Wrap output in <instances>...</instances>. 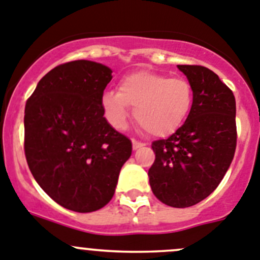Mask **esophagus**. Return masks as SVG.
<instances>
[{"label": "esophagus", "instance_id": "34e87169", "mask_svg": "<svg viewBox=\"0 0 260 260\" xmlns=\"http://www.w3.org/2000/svg\"><path fill=\"white\" fill-rule=\"evenodd\" d=\"M132 146H133V150H138V149H141V147H144L145 144H142V142H138V141H136V140H133Z\"/></svg>", "mask_w": 260, "mask_h": 260}]
</instances>
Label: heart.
Listing matches in <instances>:
<instances>
[{"instance_id": "obj_1", "label": "heart", "mask_w": 260, "mask_h": 260, "mask_svg": "<svg viewBox=\"0 0 260 260\" xmlns=\"http://www.w3.org/2000/svg\"><path fill=\"white\" fill-rule=\"evenodd\" d=\"M191 83L183 77L140 70L124 75L119 91H106L101 99L104 113L114 128L122 129L129 118V106L142 127L156 137L178 129L192 106Z\"/></svg>"}]
</instances>
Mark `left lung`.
Segmentation results:
<instances>
[{
  "instance_id": "1",
  "label": "left lung",
  "mask_w": 260,
  "mask_h": 260,
  "mask_svg": "<svg viewBox=\"0 0 260 260\" xmlns=\"http://www.w3.org/2000/svg\"><path fill=\"white\" fill-rule=\"evenodd\" d=\"M193 92L186 122L167 140L152 142L149 169L154 195L173 208H188L210 195L229 171L236 150V101L214 72L177 65Z\"/></svg>"
}]
</instances>
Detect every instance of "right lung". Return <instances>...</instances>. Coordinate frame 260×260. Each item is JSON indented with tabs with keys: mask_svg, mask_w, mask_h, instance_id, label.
Segmentation results:
<instances>
[{
	"mask_svg": "<svg viewBox=\"0 0 260 260\" xmlns=\"http://www.w3.org/2000/svg\"><path fill=\"white\" fill-rule=\"evenodd\" d=\"M113 70L75 60L53 68L26 101L24 150L31 174L59 205L101 209L115 192L132 142L104 116V89Z\"/></svg>",
	"mask_w": 260,
	"mask_h": 260,
	"instance_id": "add662e5",
	"label": "right lung"
}]
</instances>
